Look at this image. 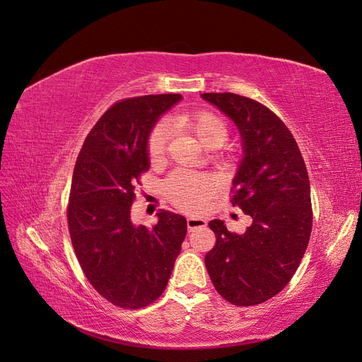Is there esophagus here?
I'll return each instance as SVG.
<instances>
[{
  "label": "esophagus",
  "mask_w": 362,
  "mask_h": 362,
  "mask_svg": "<svg viewBox=\"0 0 362 362\" xmlns=\"http://www.w3.org/2000/svg\"><path fill=\"white\" fill-rule=\"evenodd\" d=\"M204 226H206V221H205L204 217H194V216H192V217L187 218L189 231H193V229H196V228H204Z\"/></svg>",
  "instance_id": "34e87169"
}]
</instances>
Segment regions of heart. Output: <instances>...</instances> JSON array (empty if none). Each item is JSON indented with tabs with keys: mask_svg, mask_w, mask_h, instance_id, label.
Masks as SVG:
<instances>
[{
	"mask_svg": "<svg viewBox=\"0 0 362 362\" xmlns=\"http://www.w3.org/2000/svg\"><path fill=\"white\" fill-rule=\"evenodd\" d=\"M182 122L190 127L204 145L210 148L222 146L228 140L229 129L225 120L213 112H198L187 116H181ZM170 127L166 120H160L148 134L146 152L152 164L163 161L166 154ZM163 190L170 202L180 210L187 213L202 211L208 201L217 190V180L210 173L192 172L178 169L172 172L163 184Z\"/></svg>",
	"mask_w": 362,
	"mask_h": 362,
	"instance_id": "heart-1",
	"label": "heart"
}]
</instances>
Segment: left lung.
Here are the masks:
<instances>
[{
  "label": "left lung",
  "instance_id": "left-lung-1",
  "mask_svg": "<svg viewBox=\"0 0 362 362\" xmlns=\"http://www.w3.org/2000/svg\"><path fill=\"white\" fill-rule=\"evenodd\" d=\"M234 120L245 156L233 181V206L252 217L243 234L222 221L205 267L217 293L237 306L269 300L298 270L313 228L310 178L298 144L270 108L235 93H202Z\"/></svg>",
  "mask_w": 362,
  "mask_h": 362
}]
</instances>
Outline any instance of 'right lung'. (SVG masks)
Wrapping results in <instances>:
<instances>
[{"label": "right lung", "instance_id": "add662e5", "mask_svg": "<svg viewBox=\"0 0 362 362\" xmlns=\"http://www.w3.org/2000/svg\"><path fill=\"white\" fill-rule=\"evenodd\" d=\"M178 93L115 103L87 134L72 175L68 226L76 259L92 287L125 310L163 294L187 233L181 214L160 210L146 228L131 221L141 173L149 169L146 140Z\"/></svg>", "mask_w": 362, "mask_h": 362}]
</instances>
